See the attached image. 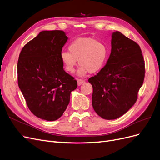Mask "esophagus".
<instances>
[{
	"label": "esophagus",
	"mask_w": 160,
	"mask_h": 160,
	"mask_svg": "<svg viewBox=\"0 0 160 160\" xmlns=\"http://www.w3.org/2000/svg\"><path fill=\"white\" fill-rule=\"evenodd\" d=\"M84 82H85V80L81 79H77V84H78V85H81V84H83Z\"/></svg>",
	"instance_id": "obj_1"
}]
</instances>
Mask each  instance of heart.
Wrapping results in <instances>:
<instances>
[{
	"instance_id": "b5f03b06",
	"label": "heart",
	"mask_w": 160,
	"mask_h": 160,
	"mask_svg": "<svg viewBox=\"0 0 160 160\" xmlns=\"http://www.w3.org/2000/svg\"><path fill=\"white\" fill-rule=\"evenodd\" d=\"M69 51L60 53L62 63L65 69L72 73L78 60L80 76L89 72L95 73L100 71L105 67L109 55L108 45L103 41L91 37L76 38L69 44Z\"/></svg>"
}]
</instances>
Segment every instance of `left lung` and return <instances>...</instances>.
Masks as SVG:
<instances>
[{"label":"left lung","mask_w":160,"mask_h":160,"mask_svg":"<svg viewBox=\"0 0 160 160\" xmlns=\"http://www.w3.org/2000/svg\"><path fill=\"white\" fill-rule=\"evenodd\" d=\"M145 69L138 43L119 31L114 32L107 63L88 80L93 86L92 105L98 115L109 120L126 113L138 99Z\"/></svg>","instance_id":"obj_1"}]
</instances>
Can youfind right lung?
<instances>
[{"label": "right lung", "mask_w": 160, "mask_h": 160, "mask_svg": "<svg viewBox=\"0 0 160 160\" xmlns=\"http://www.w3.org/2000/svg\"><path fill=\"white\" fill-rule=\"evenodd\" d=\"M68 37L59 30L41 31L23 47L17 64L18 85L37 118L55 121L70 101L77 81L63 69L60 53Z\"/></svg>", "instance_id": "1"}]
</instances>
